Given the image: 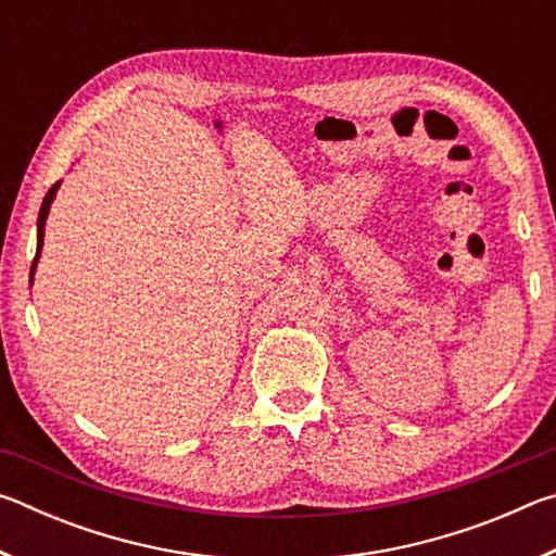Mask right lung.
I'll return each instance as SVG.
<instances>
[{"label":"right lung","mask_w":556,"mask_h":556,"mask_svg":"<svg viewBox=\"0 0 556 556\" xmlns=\"http://www.w3.org/2000/svg\"><path fill=\"white\" fill-rule=\"evenodd\" d=\"M59 186H61V181H55V184L49 188V193L43 195V203H41V211H39V244H36V257H34V265H31V277H34L36 262H39L41 248H43V225H46V218H49V208H51V203H53V199H55V191H59Z\"/></svg>","instance_id":"1"}]
</instances>
